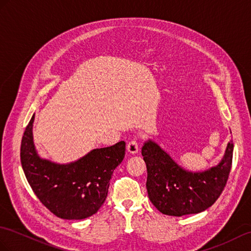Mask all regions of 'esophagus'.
I'll use <instances>...</instances> for the list:
<instances>
[{
  "mask_svg": "<svg viewBox=\"0 0 251 251\" xmlns=\"http://www.w3.org/2000/svg\"><path fill=\"white\" fill-rule=\"evenodd\" d=\"M126 150L131 154H136L139 151V146L136 140H131V142H129V144L126 145Z\"/></svg>",
  "mask_w": 251,
  "mask_h": 251,
  "instance_id": "34e87169",
  "label": "esophagus"
}]
</instances>
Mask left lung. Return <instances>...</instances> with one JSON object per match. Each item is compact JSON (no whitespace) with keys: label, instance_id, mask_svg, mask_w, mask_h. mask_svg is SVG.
Returning a JSON list of instances; mask_svg holds the SVG:
<instances>
[{"label":"left lung","instance_id":"1","mask_svg":"<svg viewBox=\"0 0 251 251\" xmlns=\"http://www.w3.org/2000/svg\"><path fill=\"white\" fill-rule=\"evenodd\" d=\"M142 154L150 201L165 215L183 216L203 212L221 196L231 170L233 143H228L222 161L204 172L181 167L152 139L144 143Z\"/></svg>","mask_w":251,"mask_h":251}]
</instances>
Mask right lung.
<instances>
[{"mask_svg": "<svg viewBox=\"0 0 251 251\" xmlns=\"http://www.w3.org/2000/svg\"><path fill=\"white\" fill-rule=\"evenodd\" d=\"M35 115L21 142V165L40 202L63 219L94 215L107 197L109 180L126 154V143L94 149L77 161L54 163L39 156L33 138Z\"/></svg>", "mask_w": 251, "mask_h": 251, "instance_id": "right-lung-1", "label": "right lung"}]
</instances>
